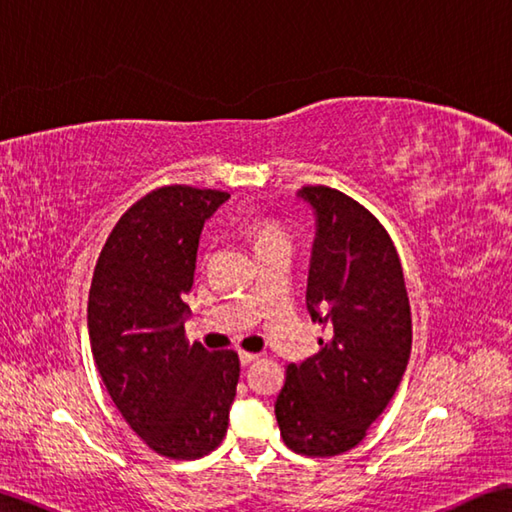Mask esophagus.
Masks as SVG:
<instances>
[{
    "mask_svg": "<svg viewBox=\"0 0 512 512\" xmlns=\"http://www.w3.org/2000/svg\"><path fill=\"white\" fill-rule=\"evenodd\" d=\"M259 354H250V352H239V363L242 365H250L253 361H257Z\"/></svg>",
    "mask_w": 512,
    "mask_h": 512,
    "instance_id": "1",
    "label": "esophagus"
}]
</instances>
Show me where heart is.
Returning a JSON list of instances; mask_svg holds the SVG:
<instances>
[{
	"instance_id": "1",
	"label": "heart",
	"mask_w": 512,
	"mask_h": 512,
	"mask_svg": "<svg viewBox=\"0 0 512 512\" xmlns=\"http://www.w3.org/2000/svg\"><path fill=\"white\" fill-rule=\"evenodd\" d=\"M246 231H248L250 242L255 246V253L273 244H288L284 228H281L275 220H270V217H253V220L248 222Z\"/></svg>"
}]
</instances>
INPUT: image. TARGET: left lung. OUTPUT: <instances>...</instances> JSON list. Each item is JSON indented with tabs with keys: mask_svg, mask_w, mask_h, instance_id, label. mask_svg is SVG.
<instances>
[{
	"mask_svg": "<svg viewBox=\"0 0 512 512\" xmlns=\"http://www.w3.org/2000/svg\"><path fill=\"white\" fill-rule=\"evenodd\" d=\"M299 198L317 217L306 306L328 339L288 365L275 416L288 449L332 458L354 449L394 398L411 354V310L383 224L321 184L303 187Z\"/></svg>",
	"mask_w": 512,
	"mask_h": 512,
	"instance_id": "obj_1",
	"label": "left lung"
}]
</instances>
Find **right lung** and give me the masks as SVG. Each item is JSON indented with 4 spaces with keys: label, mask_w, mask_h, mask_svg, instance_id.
Here are the masks:
<instances>
[{
    "label": "right lung",
    "mask_w": 512,
    "mask_h": 512,
    "mask_svg": "<svg viewBox=\"0 0 512 512\" xmlns=\"http://www.w3.org/2000/svg\"><path fill=\"white\" fill-rule=\"evenodd\" d=\"M231 195L162 187L129 209L94 268L88 330L96 369L129 427L171 460H195L222 442L239 358L189 345L182 297L193 286L204 222Z\"/></svg>",
    "instance_id": "right-lung-1"
}]
</instances>
